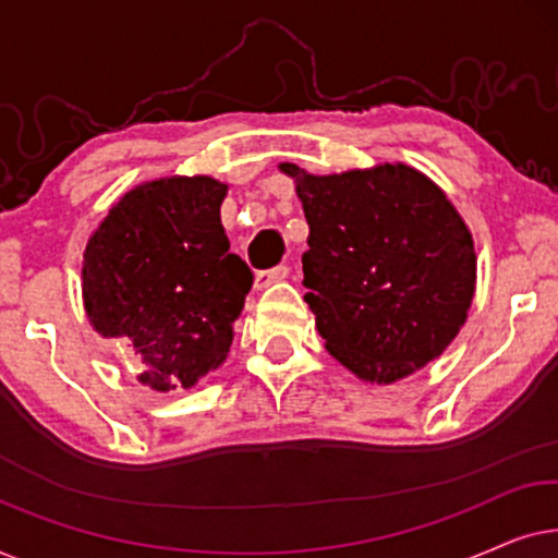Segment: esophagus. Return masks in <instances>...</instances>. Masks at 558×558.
I'll list each match as a JSON object with an SVG mask.
<instances>
[{
  "label": "esophagus",
  "instance_id": "34e87169",
  "mask_svg": "<svg viewBox=\"0 0 558 558\" xmlns=\"http://www.w3.org/2000/svg\"><path fill=\"white\" fill-rule=\"evenodd\" d=\"M287 274H289L287 266H274V269H269V271H258L254 279V287L262 292V289L277 284V281H281V279H287Z\"/></svg>",
  "mask_w": 558,
  "mask_h": 558
}]
</instances>
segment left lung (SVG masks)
<instances>
[{
    "label": "left lung",
    "mask_w": 558,
    "mask_h": 558,
    "mask_svg": "<svg viewBox=\"0 0 558 558\" xmlns=\"http://www.w3.org/2000/svg\"><path fill=\"white\" fill-rule=\"evenodd\" d=\"M310 235L304 302L327 353L388 386L439 357L468 319L475 241L437 182L403 162L310 174L292 162Z\"/></svg>",
    "instance_id": "1"
}]
</instances>
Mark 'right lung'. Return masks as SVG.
Here are the masks:
<instances>
[{
    "instance_id": "right-lung-1",
    "label": "right lung",
    "mask_w": 558,
    "mask_h": 558,
    "mask_svg": "<svg viewBox=\"0 0 558 558\" xmlns=\"http://www.w3.org/2000/svg\"><path fill=\"white\" fill-rule=\"evenodd\" d=\"M226 182L172 174L111 205L83 251V307L140 355L142 386L193 388L226 361L254 274L220 223Z\"/></svg>"
}]
</instances>
